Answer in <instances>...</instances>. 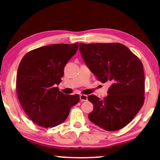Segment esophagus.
I'll return each instance as SVG.
<instances>
[{
  "label": "esophagus",
  "instance_id": "obj_1",
  "mask_svg": "<svg viewBox=\"0 0 160 160\" xmlns=\"http://www.w3.org/2000/svg\"><path fill=\"white\" fill-rule=\"evenodd\" d=\"M80 99L81 102L87 101V96L84 95V94H81V95H80Z\"/></svg>",
  "mask_w": 160,
  "mask_h": 160
}]
</instances>
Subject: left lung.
Wrapping results in <instances>:
<instances>
[{
    "mask_svg": "<svg viewBox=\"0 0 160 160\" xmlns=\"http://www.w3.org/2000/svg\"><path fill=\"white\" fill-rule=\"evenodd\" d=\"M81 55L97 80L111 86L101 100L88 96L93 105L89 119L108 131L120 130L133 119L144 101L145 78L140 59L122 43H80Z\"/></svg>",
    "mask_w": 160,
    "mask_h": 160,
    "instance_id": "left-lung-1",
    "label": "left lung"
}]
</instances>
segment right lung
<instances>
[{
  "label": "right lung",
  "instance_id": "1",
  "mask_svg": "<svg viewBox=\"0 0 160 160\" xmlns=\"http://www.w3.org/2000/svg\"><path fill=\"white\" fill-rule=\"evenodd\" d=\"M78 48V43L51 44L34 49L21 59L17 76L18 98L28 117L40 126L62 123L80 101L78 94H64L56 87Z\"/></svg>",
  "mask_w": 160,
  "mask_h": 160
}]
</instances>
